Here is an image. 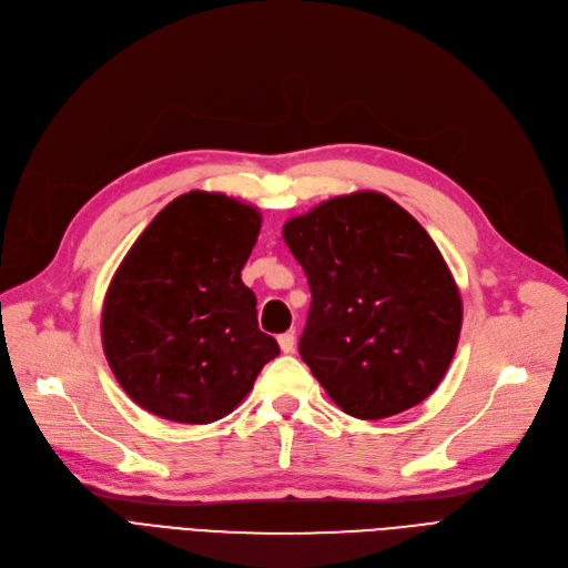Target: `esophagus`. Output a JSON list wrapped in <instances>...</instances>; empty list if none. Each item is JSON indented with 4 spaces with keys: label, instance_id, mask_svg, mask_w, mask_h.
<instances>
[{
    "label": "esophagus",
    "instance_id": "esophagus-1",
    "mask_svg": "<svg viewBox=\"0 0 568 568\" xmlns=\"http://www.w3.org/2000/svg\"><path fill=\"white\" fill-rule=\"evenodd\" d=\"M277 342H280V348L284 351V354H293V348H295V335L293 333L280 335Z\"/></svg>",
    "mask_w": 568,
    "mask_h": 568
}]
</instances>
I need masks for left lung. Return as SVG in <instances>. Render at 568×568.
<instances>
[{
    "label": "left lung",
    "mask_w": 568,
    "mask_h": 568,
    "mask_svg": "<svg viewBox=\"0 0 568 568\" xmlns=\"http://www.w3.org/2000/svg\"><path fill=\"white\" fill-rule=\"evenodd\" d=\"M284 240L312 291L298 351L344 414L388 418L442 384L463 298L407 210L379 192L337 196L288 220Z\"/></svg>",
    "instance_id": "8db88e82"
}]
</instances>
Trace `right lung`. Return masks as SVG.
<instances>
[{"mask_svg":"<svg viewBox=\"0 0 568 568\" xmlns=\"http://www.w3.org/2000/svg\"><path fill=\"white\" fill-rule=\"evenodd\" d=\"M258 231L254 205L189 192L156 214L120 263L101 342L115 379L145 412L189 425L220 420L280 356L240 277Z\"/></svg>","mask_w":568,"mask_h":568,"instance_id":"add662e5","label":"right lung"}]
</instances>
